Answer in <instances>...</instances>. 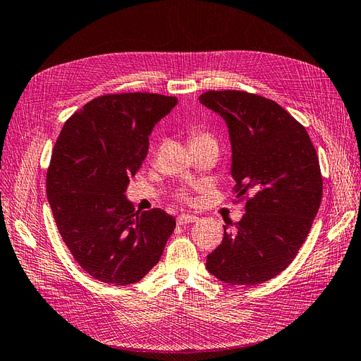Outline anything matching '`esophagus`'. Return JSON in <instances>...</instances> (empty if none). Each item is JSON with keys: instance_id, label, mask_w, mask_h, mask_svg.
Listing matches in <instances>:
<instances>
[{"instance_id": "obj_1", "label": "esophagus", "mask_w": 361, "mask_h": 361, "mask_svg": "<svg viewBox=\"0 0 361 361\" xmlns=\"http://www.w3.org/2000/svg\"><path fill=\"white\" fill-rule=\"evenodd\" d=\"M195 221H198V216L190 215V214H181V215H178V219H177V223L180 226H186V224L195 223Z\"/></svg>"}]
</instances>
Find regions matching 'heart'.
<instances>
[{"mask_svg":"<svg viewBox=\"0 0 361 361\" xmlns=\"http://www.w3.org/2000/svg\"><path fill=\"white\" fill-rule=\"evenodd\" d=\"M207 137H209L207 133H203V132H195L194 135H192V140H200V138H207ZM181 198L186 200V195L181 194Z\"/></svg>","mask_w":361,"mask_h":361,"instance_id":"heart-1","label":"heart"}]
</instances>
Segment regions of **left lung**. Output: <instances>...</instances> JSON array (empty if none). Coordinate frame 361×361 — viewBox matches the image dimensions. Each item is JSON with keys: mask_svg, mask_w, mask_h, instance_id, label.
<instances>
[{"mask_svg": "<svg viewBox=\"0 0 361 361\" xmlns=\"http://www.w3.org/2000/svg\"><path fill=\"white\" fill-rule=\"evenodd\" d=\"M200 103L228 124L231 173L246 214L207 255L220 281L255 286L294 262L322 203L320 163L306 129L272 99L243 90H209Z\"/></svg>", "mask_w": 361, "mask_h": 361, "instance_id": "1", "label": "left lung"}]
</instances>
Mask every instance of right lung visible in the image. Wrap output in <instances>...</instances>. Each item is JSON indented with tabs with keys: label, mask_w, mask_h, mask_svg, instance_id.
<instances>
[{
	"label": "right lung",
	"mask_w": 361,
	"mask_h": 361,
	"mask_svg": "<svg viewBox=\"0 0 361 361\" xmlns=\"http://www.w3.org/2000/svg\"><path fill=\"white\" fill-rule=\"evenodd\" d=\"M146 92L103 95L63 126L47 171L56 228L92 279L126 286L160 262L175 219L161 209L137 212L126 198L145 161L154 126L177 106Z\"/></svg>",
	"instance_id": "1"
}]
</instances>
